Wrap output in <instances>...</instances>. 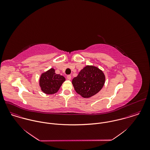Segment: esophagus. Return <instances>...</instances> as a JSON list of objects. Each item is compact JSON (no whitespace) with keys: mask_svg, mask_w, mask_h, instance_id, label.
<instances>
[{"mask_svg":"<svg viewBox=\"0 0 150 150\" xmlns=\"http://www.w3.org/2000/svg\"><path fill=\"white\" fill-rule=\"evenodd\" d=\"M67 80H71V75H67Z\"/></svg>","mask_w":150,"mask_h":150,"instance_id":"esophagus-1","label":"esophagus"}]
</instances>
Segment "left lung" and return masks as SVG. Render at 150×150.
Masks as SVG:
<instances>
[{
  "mask_svg": "<svg viewBox=\"0 0 150 150\" xmlns=\"http://www.w3.org/2000/svg\"><path fill=\"white\" fill-rule=\"evenodd\" d=\"M105 83L103 72L97 67L86 66L72 80V84L77 93L84 98L98 93Z\"/></svg>",
  "mask_w": 150,
  "mask_h": 150,
  "instance_id": "obj_1",
  "label": "left lung"
}]
</instances>
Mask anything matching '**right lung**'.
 I'll return each instance as SVG.
<instances>
[{"instance_id":"add662e5","label":"right lung","mask_w":150,"mask_h":150,"mask_svg":"<svg viewBox=\"0 0 150 150\" xmlns=\"http://www.w3.org/2000/svg\"><path fill=\"white\" fill-rule=\"evenodd\" d=\"M65 81L64 76L55 73V69H50L42 74L39 85L44 93L52 95L58 91L61 86Z\"/></svg>"}]
</instances>
